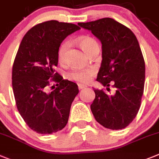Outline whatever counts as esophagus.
I'll list each match as a JSON object with an SVG mask.
<instances>
[{"mask_svg":"<svg viewBox=\"0 0 159 159\" xmlns=\"http://www.w3.org/2000/svg\"><path fill=\"white\" fill-rule=\"evenodd\" d=\"M78 88L79 89H84L85 88H87V86L84 84H78Z\"/></svg>","mask_w":159,"mask_h":159,"instance_id":"obj_1","label":"esophagus"}]
</instances>
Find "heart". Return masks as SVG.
Returning a JSON list of instances; mask_svg holds the SVG:
<instances>
[{"mask_svg": "<svg viewBox=\"0 0 159 159\" xmlns=\"http://www.w3.org/2000/svg\"><path fill=\"white\" fill-rule=\"evenodd\" d=\"M79 45L80 46L82 50L89 55L91 51L95 47L98 46L96 41L90 37H82L78 39ZM70 43L66 41L61 45L58 51V59L60 63H65L66 59V55L68 52ZM94 73L93 68H80V67H74L70 70L67 74V78L70 80L76 81L79 83H87L90 80V77Z\"/></svg>", "mask_w": 159, "mask_h": 159, "instance_id": "obj_1", "label": "heart"}]
</instances>
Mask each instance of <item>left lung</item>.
I'll list each match as a JSON object with an SVG mask.
<instances>
[{
  "label": "left lung",
  "instance_id": "obj_1",
  "mask_svg": "<svg viewBox=\"0 0 159 159\" xmlns=\"http://www.w3.org/2000/svg\"><path fill=\"white\" fill-rule=\"evenodd\" d=\"M78 25L92 31L102 44V62L96 80L108 87V91L109 83L116 89L112 95L93 89V116L107 129L125 128L138 114L144 91L145 61L138 39L128 27L109 17Z\"/></svg>",
  "mask_w": 159,
  "mask_h": 159
}]
</instances>
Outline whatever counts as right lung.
Here are the masks:
<instances>
[{"label":"right lung","mask_w":159,"mask_h":159,"mask_svg":"<svg viewBox=\"0 0 159 159\" xmlns=\"http://www.w3.org/2000/svg\"><path fill=\"white\" fill-rule=\"evenodd\" d=\"M79 30L71 23L45 21L32 27L19 46L12 72L13 94L23 120L39 134L58 132L68 121L78 85L63 80L54 68L62 42ZM51 82H57V88L48 92Z\"/></svg>","instance_id":"1"}]
</instances>
